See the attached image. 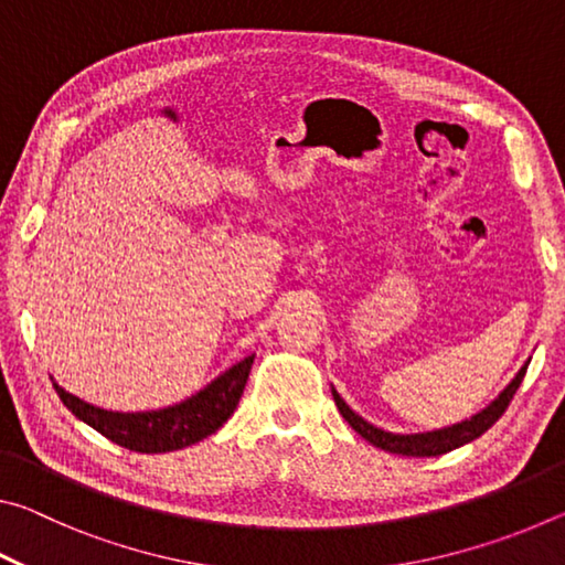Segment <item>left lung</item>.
<instances>
[{"mask_svg": "<svg viewBox=\"0 0 565 565\" xmlns=\"http://www.w3.org/2000/svg\"><path fill=\"white\" fill-rule=\"evenodd\" d=\"M525 369H529V361H525V366L519 371V374H515L511 384L503 388V394L495 398L489 408H483L481 414H476L473 418L461 420V424L448 426V428H441V431H431V434L401 436V434L381 431V428L369 424V420H363L359 414H353V411L347 406V401H343L337 391H331V394H333V401H337L341 416L349 420V426L353 428V431L366 438V441L374 444L376 448H384V451L398 454V456H441V454L454 451V448L473 441V438L489 431L495 420L503 416V411L509 408L511 398L515 396V391H519L521 381L525 376Z\"/></svg>", "mask_w": 565, "mask_h": 565, "instance_id": "obj_1", "label": "left lung"}]
</instances>
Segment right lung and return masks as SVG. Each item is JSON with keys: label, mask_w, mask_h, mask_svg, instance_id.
I'll return each instance as SVG.
<instances>
[{"label": "right lung", "mask_w": 565, "mask_h": 565, "mask_svg": "<svg viewBox=\"0 0 565 565\" xmlns=\"http://www.w3.org/2000/svg\"><path fill=\"white\" fill-rule=\"evenodd\" d=\"M252 363L254 356H246L224 376L212 381L202 394L191 396L179 406L149 411V414H114V411L97 408L72 396L60 384H54V388L76 418L97 428L109 441L139 454H167L202 441L226 424L244 394Z\"/></svg>", "instance_id": "add662e5"}]
</instances>
